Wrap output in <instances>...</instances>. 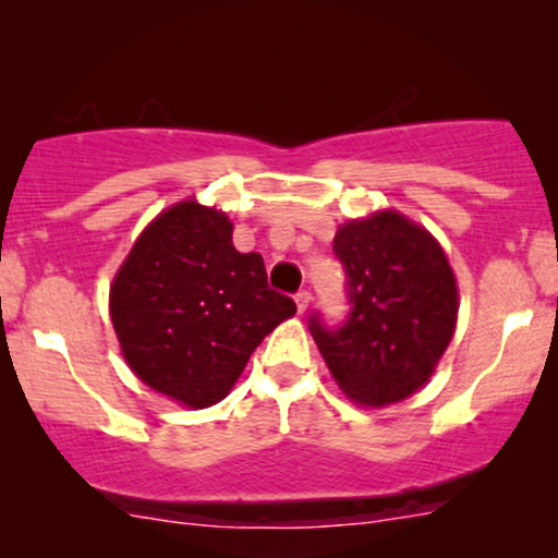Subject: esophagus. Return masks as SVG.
I'll return each mask as SVG.
<instances>
[{
	"mask_svg": "<svg viewBox=\"0 0 558 558\" xmlns=\"http://www.w3.org/2000/svg\"><path fill=\"white\" fill-rule=\"evenodd\" d=\"M312 304V293L310 291H299L296 293V306H299V315H304Z\"/></svg>",
	"mask_w": 558,
	"mask_h": 558,
	"instance_id": "34e87169",
	"label": "esophagus"
}]
</instances>
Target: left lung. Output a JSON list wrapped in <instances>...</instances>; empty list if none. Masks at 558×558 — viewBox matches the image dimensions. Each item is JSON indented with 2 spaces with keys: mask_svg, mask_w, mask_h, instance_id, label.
I'll use <instances>...</instances> for the list:
<instances>
[{
  "mask_svg": "<svg viewBox=\"0 0 558 558\" xmlns=\"http://www.w3.org/2000/svg\"><path fill=\"white\" fill-rule=\"evenodd\" d=\"M332 248L354 310L341 330L310 325L332 380L360 407L409 399L457 330L459 286L444 246L399 209H377L338 226Z\"/></svg>",
  "mask_w": 558,
  "mask_h": 558,
  "instance_id": "1",
  "label": "left lung"
}]
</instances>
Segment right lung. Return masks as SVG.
<instances>
[{
  "instance_id": "right-lung-1",
  "label": "right lung",
  "mask_w": 558,
  "mask_h": 558,
  "mask_svg": "<svg viewBox=\"0 0 558 558\" xmlns=\"http://www.w3.org/2000/svg\"><path fill=\"white\" fill-rule=\"evenodd\" d=\"M293 315V299L267 286L259 254L233 246L230 217L196 198L141 230L110 283L131 373L189 409L226 399L254 349Z\"/></svg>"
}]
</instances>
